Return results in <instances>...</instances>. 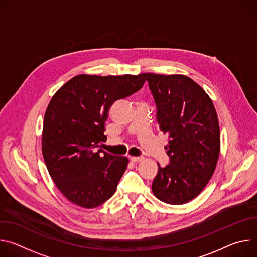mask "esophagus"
I'll return each instance as SVG.
<instances>
[{"instance_id":"esophagus-1","label":"esophagus","mask_w":257,"mask_h":257,"mask_svg":"<svg viewBox=\"0 0 257 257\" xmlns=\"http://www.w3.org/2000/svg\"><path fill=\"white\" fill-rule=\"evenodd\" d=\"M130 160H131L132 163H139L143 160V158L142 157H131Z\"/></svg>"}]
</instances>
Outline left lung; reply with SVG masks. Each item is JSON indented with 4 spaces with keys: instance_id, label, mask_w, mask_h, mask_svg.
<instances>
[{
    "instance_id": "1",
    "label": "left lung",
    "mask_w": 257,
    "mask_h": 257,
    "mask_svg": "<svg viewBox=\"0 0 257 257\" xmlns=\"http://www.w3.org/2000/svg\"><path fill=\"white\" fill-rule=\"evenodd\" d=\"M157 105L160 130L170 163L161 167L153 192L161 201L180 205L194 199L206 186L221 150L219 126L207 93L185 75L143 73Z\"/></svg>"
}]
</instances>
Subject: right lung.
Here are the masks:
<instances>
[{
  "label": "right lung",
  "mask_w": 257,
  "mask_h": 257,
  "mask_svg": "<svg viewBox=\"0 0 257 257\" xmlns=\"http://www.w3.org/2000/svg\"><path fill=\"white\" fill-rule=\"evenodd\" d=\"M143 74H81L52 97L44 119L42 151L58 189L71 202L94 208L111 198L128 159L98 149L106 136L104 122L112 104L138 91Z\"/></svg>",
  "instance_id": "obj_1"
}]
</instances>
